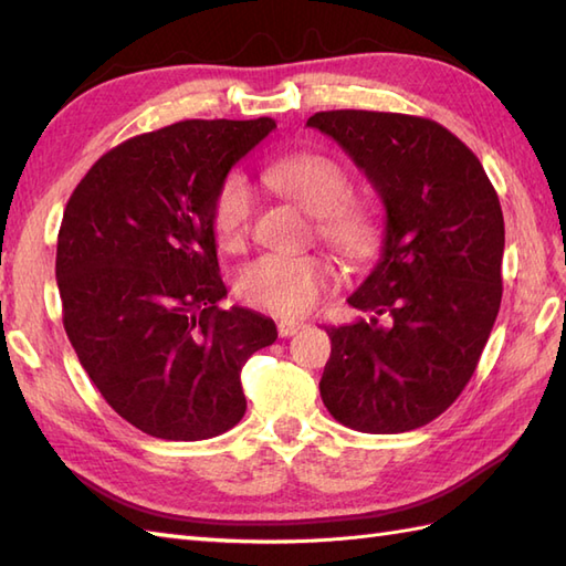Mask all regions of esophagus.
Here are the masks:
<instances>
[{
  "label": "esophagus",
  "mask_w": 566,
  "mask_h": 566,
  "mask_svg": "<svg viewBox=\"0 0 566 566\" xmlns=\"http://www.w3.org/2000/svg\"><path fill=\"white\" fill-rule=\"evenodd\" d=\"M298 331H304V323H302V321L284 318V321L276 323V333H280L282 338H290V335H296Z\"/></svg>",
  "instance_id": "1"
}]
</instances>
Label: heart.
Masks as SVG:
<instances>
[{
  "instance_id": "heart-1",
  "label": "heart",
  "mask_w": 566,
  "mask_h": 566,
  "mask_svg": "<svg viewBox=\"0 0 566 566\" xmlns=\"http://www.w3.org/2000/svg\"><path fill=\"white\" fill-rule=\"evenodd\" d=\"M264 182L318 219V235L347 260H365L379 245V223L363 203L350 201L353 179L340 163L321 153L286 155L264 167ZM255 197L243 175H228L213 197L211 226L216 243L235 252L250 235ZM333 276L316 255L268 252L243 264L235 280L238 296L276 316H304L316 306Z\"/></svg>"
}]
</instances>
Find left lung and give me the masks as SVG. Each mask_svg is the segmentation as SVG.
Masks as SVG:
<instances>
[{
    "instance_id": "obj_1",
    "label": "left lung",
    "mask_w": 566,
    "mask_h": 566,
    "mask_svg": "<svg viewBox=\"0 0 566 566\" xmlns=\"http://www.w3.org/2000/svg\"><path fill=\"white\" fill-rule=\"evenodd\" d=\"M350 155L387 213L379 260L326 328L321 399L343 426L406 432L452 406L501 306L503 213L482 163L430 118L318 112L306 122Z\"/></svg>"
}]
</instances>
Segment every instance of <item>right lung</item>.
I'll use <instances>...</instances> for the list:
<instances>
[{"instance_id": "add662e5", "label": "right lung", "mask_w": 566, "mask_h": 566, "mask_svg": "<svg viewBox=\"0 0 566 566\" xmlns=\"http://www.w3.org/2000/svg\"><path fill=\"white\" fill-rule=\"evenodd\" d=\"M276 124L179 122L92 165L63 213L55 280L65 333L114 411L160 440H207L245 413L240 369L274 321L228 294L211 226L231 167Z\"/></svg>"}]
</instances>
